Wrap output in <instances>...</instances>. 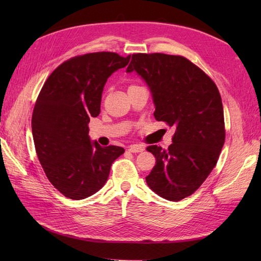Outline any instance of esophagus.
<instances>
[{
  "instance_id": "esophagus-1",
  "label": "esophagus",
  "mask_w": 261,
  "mask_h": 261,
  "mask_svg": "<svg viewBox=\"0 0 261 261\" xmlns=\"http://www.w3.org/2000/svg\"><path fill=\"white\" fill-rule=\"evenodd\" d=\"M130 152H134V153H137V152H142L143 150H145V148L141 147V146H138V145H132L129 147V149H127Z\"/></svg>"
}]
</instances>
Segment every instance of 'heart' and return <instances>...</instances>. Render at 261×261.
<instances>
[{
  "mask_svg": "<svg viewBox=\"0 0 261 261\" xmlns=\"http://www.w3.org/2000/svg\"><path fill=\"white\" fill-rule=\"evenodd\" d=\"M130 87H131V86H130Z\"/></svg>",
  "mask_w": 261,
  "mask_h": 261,
  "instance_id": "heart-1",
  "label": "heart"
}]
</instances>
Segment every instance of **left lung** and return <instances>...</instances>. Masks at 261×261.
<instances>
[{"label":"left lung","instance_id":"8db88e82","mask_svg":"<svg viewBox=\"0 0 261 261\" xmlns=\"http://www.w3.org/2000/svg\"><path fill=\"white\" fill-rule=\"evenodd\" d=\"M146 82L154 118L175 126L167 150L149 146L156 165L146 181L168 201L192 195L215 167L225 140L222 99L214 82L181 56L135 54L126 73Z\"/></svg>","mask_w":261,"mask_h":261}]
</instances>
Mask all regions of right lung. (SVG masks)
<instances>
[{
  "instance_id": "add662e5",
  "label": "right lung",
  "mask_w": 261,
  "mask_h": 261,
  "mask_svg": "<svg viewBox=\"0 0 261 261\" xmlns=\"http://www.w3.org/2000/svg\"><path fill=\"white\" fill-rule=\"evenodd\" d=\"M130 57L107 51L74 57L58 66L41 88L32 113L33 141L49 181L66 197L83 199L101 190L113 162L124 152L92 141L88 123L101 112L108 79Z\"/></svg>"
}]
</instances>
